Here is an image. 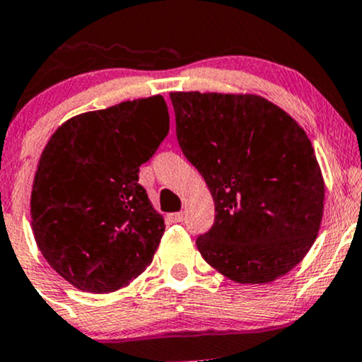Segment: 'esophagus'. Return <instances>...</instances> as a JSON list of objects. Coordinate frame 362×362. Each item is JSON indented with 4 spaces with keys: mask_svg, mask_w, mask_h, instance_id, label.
<instances>
[{
    "mask_svg": "<svg viewBox=\"0 0 362 362\" xmlns=\"http://www.w3.org/2000/svg\"><path fill=\"white\" fill-rule=\"evenodd\" d=\"M170 218H172L173 223H182L184 221V213H173L170 214Z\"/></svg>",
    "mask_w": 362,
    "mask_h": 362,
    "instance_id": "esophagus-1",
    "label": "esophagus"
}]
</instances>
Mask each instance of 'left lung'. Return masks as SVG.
<instances>
[{
	"label": "left lung",
	"mask_w": 362,
	"mask_h": 362,
	"mask_svg": "<svg viewBox=\"0 0 362 362\" xmlns=\"http://www.w3.org/2000/svg\"><path fill=\"white\" fill-rule=\"evenodd\" d=\"M177 139L204 177L216 218L195 240L209 265L240 284L288 274L317 238L322 172L308 136L257 95L170 93Z\"/></svg>",
	"instance_id": "obj_1"
}]
</instances>
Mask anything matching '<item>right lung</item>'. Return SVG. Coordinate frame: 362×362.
<instances>
[{
  "label": "right lung",
  "mask_w": 362,
  "mask_h": 362,
  "mask_svg": "<svg viewBox=\"0 0 362 362\" xmlns=\"http://www.w3.org/2000/svg\"><path fill=\"white\" fill-rule=\"evenodd\" d=\"M170 131L161 95L64 122L40 156L32 228L49 265L74 288L112 293L151 264L165 231L139 167Z\"/></svg>",
  "instance_id": "obj_1"
}]
</instances>
